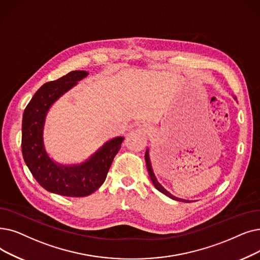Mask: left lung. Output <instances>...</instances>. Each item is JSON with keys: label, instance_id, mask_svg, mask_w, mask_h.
I'll return each instance as SVG.
<instances>
[{"label": "left lung", "instance_id": "left-lung-1", "mask_svg": "<svg viewBox=\"0 0 260 260\" xmlns=\"http://www.w3.org/2000/svg\"><path fill=\"white\" fill-rule=\"evenodd\" d=\"M235 100H236V98H235ZM144 158H145L146 168H148L149 175H150V177H151L152 183H153V185L155 186V188H156L158 191H160L161 193L166 194L167 197L171 198V199H173V200H175V201H180V202H190V201H186V200L179 199V198H176V197L172 196L170 192H169V191H167V190H166V189H165V188H164L159 183H158V180H157V178H156V176H155V174H154V172H153V169H152V165H151V160H150V155H149V149H146V151H145V155H144Z\"/></svg>", "mask_w": 260, "mask_h": 260}]
</instances>
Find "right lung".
Instances as JSON below:
<instances>
[{
	"instance_id": "add662e5",
	"label": "right lung",
	"mask_w": 260,
	"mask_h": 260,
	"mask_svg": "<svg viewBox=\"0 0 260 260\" xmlns=\"http://www.w3.org/2000/svg\"><path fill=\"white\" fill-rule=\"evenodd\" d=\"M88 74L87 71L76 70L41 86L24 109L22 119L21 146L27 168L41 187L63 197H87L102 186L124 140V137H116L107 141L80 165H60L48 155L43 142L48 111Z\"/></svg>"
}]
</instances>
